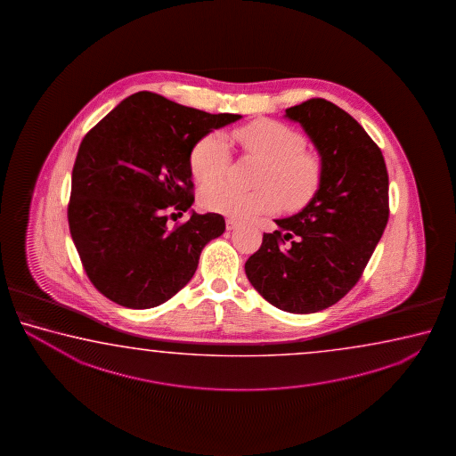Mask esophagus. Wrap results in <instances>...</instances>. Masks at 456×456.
<instances>
[{
  "label": "esophagus",
  "mask_w": 456,
  "mask_h": 456,
  "mask_svg": "<svg viewBox=\"0 0 456 456\" xmlns=\"http://www.w3.org/2000/svg\"><path fill=\"white\" fill-rule=\"evenodd\" d=\"M238 226H240V222H238V220H234V218H226V230H228V232L236 230Z\"/></svg>",
  "instance_id": "esophagus-1"
}]
</instances>
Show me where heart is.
Here are the masks:
<instances>
[{
	"label": "heart",
	"mask_w": 456,
	"mask_h": 456,
	"mask_svg": "<svg viewBox=\"0 0 456 456\" xmlns=\"http://www.w3.org/2000/svg\"><path fill=\"white\" fill-rule=\"evenodd\" d=\"M248 155L262 159L254 191H244L230 183H214L201 190L202 208L234 218L268 214L282 204L289 210L306 206L317 193L324 166L321 156L305 148V137L287 124L262 119L234 132ZM232 162L228 140L218 132H210L194 145L190 155V169L201 182H216Z\"/></svg>",
	"instance_id": "obj_1"
}]
</instances>
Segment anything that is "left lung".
Returning <instances> with one entry per match:
<instances>
[{
	"instance_id": "left-lung-1",
	"label": "left lung",
	"mask_w": 456,
	"mask_h": 456,
	"mask_svg": "<svg viewBox=\"0 0 456 456\" xmlns=\"http://www.w3.org/2000/svg\"><path fill=\"white\" fill-rule=\"evenodd\" d=\"M284 116L316 147L322 182L298 214L274 220L246 274L273 306L309 314L341 300L362 276L387 228L389 178L377 143L332 102L311 99Z\"/></svg>"
}]
</instances>
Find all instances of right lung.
Segmentation results:
<instances>
[{"label":"right lung","mask_w":456,"mask_h":456,"mask_svg":"<svg viewBox=\"0 0 456 456\" xmlns=\"http://www.w3.org/2000/svg\"><path fill=\"white\" fill-rule=\"evenodd\" d=\"M240 115H210L162 97L132 94L86 134L71 172L69 224L87 278L121 306L155 308L193 278L218 214L191 210L190 155L198 140ZM190 209L175 229L165 210Z\"/></svg>","instance_id":"1"}]
</instances>
